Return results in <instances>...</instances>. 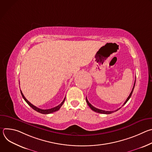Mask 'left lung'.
Listing matches in <instances>:
<instances>
[{"label": "left lung", "mask_w": 152, "mask_h": 152, "mask_svg": "<svg viewBox=\"0 0 152 152\" xmlns=\"http://www.w3.org/2000/svg\"><path fill=\"white\" fill-rule=\"evenodd\" d=\"M135 83H134V86H133V88H132V91H131V93H130V94H129V97L127 98V99H126V100L125 101V102L124 103V104L122 105V106H124L126 103H127V102L129 100V99L131 98V96H132V93H133V91H134V87H135ZM86 103H87V104H88V106H90V107L91 108V109L93 110V111H94V112H96V113H100V114H111V113H114V112H115V111H117L118 110H120L121 107H120V108H118V109H117V110H115V111H104V110H99V109H98V108H96V107H94L88 101V99H87V98L86 97Z\"/></svg>", "instance_id": "left-lung-1"}]
</instances>
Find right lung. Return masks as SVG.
Instances as JSON below:
<instances>
[{"instance_id":"right-lung-1","label":"right lung","mask_w":152,"mask_h":152,"mask_svg":"<svg viewBox=\"0 0 152 152\" xmlns=\"http://www.w3.org/2000/svg\"><path fill=\"white\" fill-rule=\"evenodd\" d=\"M20 92H21V96H22V97H23V98L24 99V100H25L26 101V102L32 108V109H34V110L35 111H36L37 112H38V113H41V114H51V113H54V112H56V111H58V110L60 109V107H61V106L63 104V103H64V101H65V99H66V97H65L64 99L63 100V101L61 102V104H59V105H58V106H56V107H54L51 108V109H49V110H41V109H40V108L37 107H36L35 106L33 105L32 103H31L25 98V97L24 96V95L23 94V93H22V92H21V90H20Z\"/></svg>"}]
</instances>
